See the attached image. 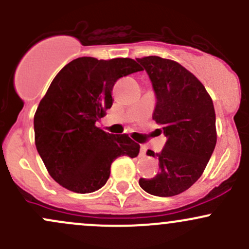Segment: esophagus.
<instances>
[{"instance_id": "obj_1", "label": "esophagus", "mask_w": 249, "mask_h": 249, "mask_svg": "<svg viewBox=\"0 0 249 249\" xmlns=\"http://www.w3.org/2000/svg\"><path fill=\"white\" fill-rule=\"evenodd\" d=\"M141 152H140V154L141 155H145V152H147V147H145L144 144H142L141 145Z\"/></svg>"}]
</instances>
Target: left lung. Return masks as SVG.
<instances>
[{"mask_svg":"<svg viewBox=\"0 0 249 249\" xmlns=\"http://www.w3.org/2000/svg\"><path fill=\"white\" fill-rule=\"evenodd\" d=\"M152 80L157 105L153 120L161 125L166 143L153 178H140L143 190L175 196L189 189L205 171L217 143L215 112L202 83L178 62L160 56L136 59Z\"/></svg>","mask_w":249,"mask_h":249,"instance_id":"1","label":"left lung"}]
</instances>
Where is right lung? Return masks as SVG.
Wrapping results in <instances>:
<instances>
[{
	"instance_id": "1",
	"label": "right lung",
	"mask_w": 249,
	"mask_h": 249,
	"mask_svg": "<svg viewBox=\"0 0 249 249\" xmlns=\"http://www.w3.org/2000/svg\"><path fill=\"white\" fill-rule=\"evenodd\" d=\"M142 70L129 57L83 56L53 79L35 113V143L61 187L78 194L95 192L106 184L117 158L139 155V143L126 134H107L96 123L112 107L115 82Z\"/></svg>"
}]
</instances>
